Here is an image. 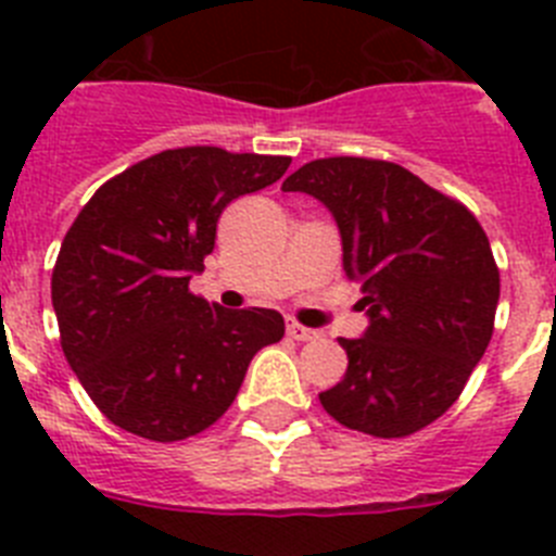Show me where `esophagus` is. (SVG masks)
<instances>
[{
	"label": "esophagus",
	"mask_w": 556,
	"mask_h": 556,
	"mask_svg": "<svg viewBox=\"0 0 556 556\" xmlns=\"http://www.w3.org/2000/svg\"><path fill=\"white\" fill-rule=\"evenodd\" d=\"M287 333L292 339H298V342H308V339L320 337V331H314V328H306V326H301V323H294V320L287 326Z\"/></svg>",
	"instance_id": "esophagus-1"
}]
</instances>
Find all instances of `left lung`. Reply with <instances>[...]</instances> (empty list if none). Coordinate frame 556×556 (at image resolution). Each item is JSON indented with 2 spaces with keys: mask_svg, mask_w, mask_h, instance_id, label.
<instances>
[{
  "mask_svg": "<svg viewBox=\"0 0 556 556\" xmlns=\"http://www.w3.org/2000/svg\"><path fill=\"white\" fill-rule=\"evenodd\" d=\"M283 191L333 214L342 264L362 283L365 337L339 339L348 370L320 404L337 424L409 437L454 406L493 337L501 278L490 239L459 200L376 159H317Z\"/></svg>",
  "mask_w": 556,
  "mask_h": 556,
  "instance_id": "left-lung-1",
  "label": "left lung"
}]
</instances>
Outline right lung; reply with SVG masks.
<instances>
[{
	"label": "right lung",
	"instance_id": "1",
	"mask_svg": "<svg viewBox=\"0 0 556 556\" xmlns=\"http://www.w3.org/2000/svg\"><path fill=\"white\" fill-rule=\"evenodd\" d=\"M287 155L178 147L105 180L52 269L61 348L113 426L178 443L217 424L250 358L283 337L273 308L228 312L189 292L230 200L275 184Z\"/></svg>",
	"mask_w": 556,
	"mask_h": 556
}]
</instances>
